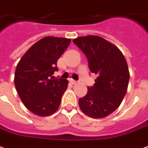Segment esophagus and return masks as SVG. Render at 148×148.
Returning a JSON list of instances; mask_svg holds the SVG:
<instances>
[{"instance_id": "obj_1", "label": "esophagus", "mask_w": 148, "mask_h": 148, "mask_svg": "<svg viewBox=\"0 0 148 148\" xmlns=\"http://www.w3.org/2000/svg\"><path fill=\"white\" fill-rule=\"evenodd\" d=\"M70 82H71L73 84H77V81H75V80H74V79H70Z\"/></svg>"}]
</instances>
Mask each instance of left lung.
Returning a JSON list of instances; mask_svg holds the SVG:
<instances>
[{"label":"left lung","mask_w":148,"mask_h":148,"mask_svg":"<svg viewBox=\"0 0 148 148\" xmlns=\"http://www.w3.org/2000/svg\"><path fill=\"white\" fill-rule=\"evenodd\" d=\"M87 57L88 67L98 77L93 87L79 99V108L92 118H102L116 110L127 92L128 64L117 46L96 35L76 38L73 41Z\"/></svg>","instance_id":"left-lung-1"}]
</instances>
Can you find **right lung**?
Returning <instances> with one entry per match:
<instances>
[{
    "label": "right lung",
    "mask_w": 148,
    "mask_h": 148,
    "mask_svg": "<svg viewBox=\"0 0 148 148\" xmlns=\"http://www.w3.org/2000/svg\"><path fill=\"white\" fill-rule=\"evenodd\" d=\"M71 42L70 38L47 36L26 52L17 64L14 83L27 110L41 117L54 114L66 90L67 79H53L57 62Z\"/></svg>",
    "instance_id": "add662e5"
}]
</instances>
